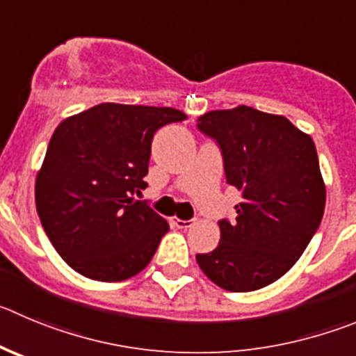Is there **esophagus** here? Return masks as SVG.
I'll use <instances>...</instances> for the list:
<instances>
[{"label":"esophagus","instance_id":"34e87169","mask_svg":"<svg viewBox=\"0 0 356 356\" xmlns=\"http://www.w3.org/2000/svg\"><path fill=\"white\" fill-rule=\"evenodd\" d=\"M170 223L174 225V227L177 228H182V230H186V228H191L193 227V219H188V221H184V219H179V218H170Z\"/></svg>","mask_w":356,"mask_h":356}]
</instances>
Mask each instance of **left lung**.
<instances>
[{"label": "left lung", "instance_id": "obj_1", "mask_svg": "<svg viewBox=\"0 0 356 356\" xmlns=\"http://www.w3.org/2000/svg\"><path fill=\"white\" fill-rule=\"evenodd\" d=\"M197 122L219 144L227 182L242 197L234 223H218V248L197 264L223 290H260L297 264L321 223L327 189L316 145L284 115L245 105Z\"/></svg>", "mask_w": 356, "mask_h": 356}]
</instances>
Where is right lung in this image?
Masks as SVG:
<instances>
[{"label":"right lung","instance_id":"obj_1","mask_svg":"<svg viewBox=\"0 0 356 356\" xmlns=\"http://www.w3.org/2000/svg\"><path fill=\"white\" fill-rule=\"evenodd\" d=\"M186 118L172 107L107 102L59 122L35 200L49 241L73 270L115 283L147 267L168 223L131 195L147 186L154 133Z\"/></svg>","mask_w":356,"mask_h":356}]
</instances>
